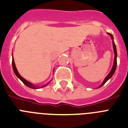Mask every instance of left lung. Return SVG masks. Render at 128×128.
Listing matches in <instances>:
<instances>
[{
  "mask_svg": "<svg viewBox=\"0 0 128 128\" xmlns=\"http://www.w3.org/2000/svg\"><path fill=\"white\" fill-rule=\"evenodd\" d=\"M108 35L110 36L111 39H112V46H113V49H114V64H113L112 68V69H111L110 72L107 75V76L105 78H104V81L102 82V83L101 84V85H100V86L98 87V88H100V87H102V86H103L104 84H105L106 82L109 79H110L111 78H112V76L113 75H114L115 71H116V66H117V50H116V44H115L114 42V37H113V35H112V34H109V33H108Z\"/></svg>",
  "mask_w": 128,
  "mask_h": 128,
  "instance_id": "1",
  "label": "left lung"
}]
</instances>
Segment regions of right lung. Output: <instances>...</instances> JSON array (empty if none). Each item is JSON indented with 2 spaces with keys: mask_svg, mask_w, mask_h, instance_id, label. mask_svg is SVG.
<instances>
[{
  "mask_svg": "<svg viewBox=\"0 0 128 128\" xmlns=\"http://www.w3.org/2000/svg\"><path fill=\"white\" fill-rule=\"evenodd\" d=\"M12 68H13V70L14 72V73H15L16 76L22 82L24 83V84L26 85V86H28V88H32V89H39V88H44V87H45V86H46L47 85H48V84H50V82H49L48 83H47V84H46V85H44V86H41L40 88H38V87H36V86H35V85H34L33 84H32V83H30V82H29L28 81H27L26 80H25L24 78H22V77L21 76L20 74L19 73H18V72L17 70V68H16V65H15V63H14V58H12Z\"/></svg>",
  "mask_w": 128,
  "mask_h": 128,
  "instance_id": "obj_1",
  "label": "right lung"
}]
</instances>
